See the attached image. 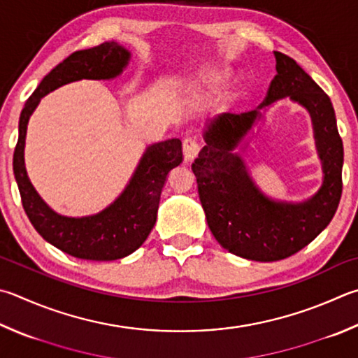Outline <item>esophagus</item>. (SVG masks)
<instances>
[{"instance_id": "obj_1", "label": "esophagus", "mask_w": 358, "mask_h": 358, "mask_svg": "<svg viewBox=\"0 0 358 358\" xmlns=\"http://www.w3.org/2000/svg\"><path fill=\"white\" fill-rule=\"evenodd\" d=\"M199 152H200V145H199V142L196 139L186 138L183 141V155H185V159L187 162L196 159Z\"/></svg>"}]
</instances>
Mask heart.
I'll list each match as a JSON object with an SVG mask.
<instances>
[{
  "label": "heart",
  "mask_w": 358,
  "mask_h": 358,
  "mask_svg": "<svg viewBox=\"0 0 358 358\" xmlns=\"http://www.w3.org/2000/svg\"><path fill=\"white\" fill-rule=\"evenodd\" d=\"M230 71L227 69H214L206 71V73L199 78L196 83V90L197 92H205V94H214L222 90L227 84L230 81Z\"/></svg>",
  "instance_id": "1"
}]
</instances>
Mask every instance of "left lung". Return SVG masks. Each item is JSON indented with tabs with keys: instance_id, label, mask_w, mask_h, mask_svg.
I'll return each instance as SVG.
<instances>
[{
	"instance_id": "8db88e82",
	"label": "left lung",
	"mask_w": 358,
	"mask_h": 358,
	"mask_svg": "<svg viewBox=\"0 0 358 358\" xmlns=\"http://www.w3.org/2000/svg\"><path fill=\"white\" fill-rule=\"evenodd\" d=\"M274 56L277 75L264 101L255 111L224 113L208 122L205 147L192 162L199 197L216 241L230 253L253 262H277L308 245L335 216L343 189V141L332 101L294 59L278 51ZM287 96L309 111L323 164L322 187L303 202L266 196L251 180L241 154L234 152L264 118L267 106Z\"/></svg>"
}]
</instances>
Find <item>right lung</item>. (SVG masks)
<instances>
[{"label": "right lung", "instance_id": "1", "mask_svg": "<svg viewBox=\"0 0 358 358\" xmlns=\"http://www.w3.org/2000/svg\"><path fill=\"white\" fill-rule=\"evenodd\" d=\"M131 53L117 42L75 51L43 78L28 100L18 122L14 175L26 214L45 241L71 257L113 262L129 255L150 235L169 172L183 161L180 139H167L145 148L133 177L111 205L96 214L69 217L56 213L38 196L24 167L28 122L45 95L80 80H113L127 69Z\"/></svg>", "mask_w": 358, "mask_h": 358}]
</instances>
